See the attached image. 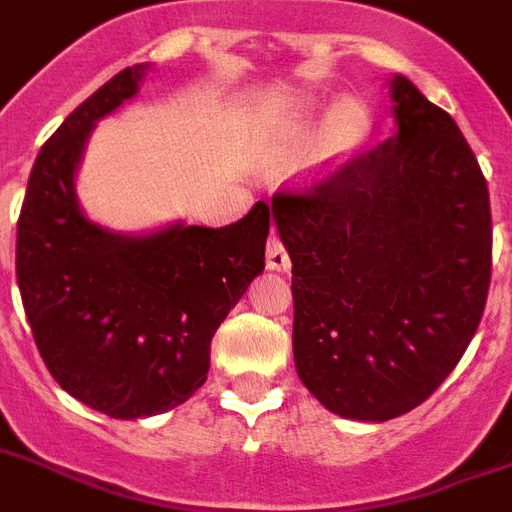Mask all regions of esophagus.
Here are the masks:
<instances>
[{
	"label": "esophagus",
	"instance_id": "esophagus-1",
	"mask_svg": "<svg viewBox=\"0 0 512 512\" xmlns=\"http://www.w3.org/2000/svg\"><path fill=\"white\" fill-rule=\"evenodd\" d=\"M265 263H268L270 270H278V273H286L291 268L289 252L281 244L278 236H270L268 239V249H265Z\"/></svg>",
	"mask_w": 512,
	"mask_h": 512
}]
</instances>
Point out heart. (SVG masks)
Returning <instances> with one entry per match:
<instances>
[{"label": "heart", "mask_w": 512, "mask_h": 512, "mask_svg": "<svg viewBox=\"0 0 512 512\" xmlns=\"http://www.w3.org/2000/svg\"><path fill=\"white\" fill-rule=\"evenodd\" d=\"M367 114L354 98H341L333 103L325 127H322V145L333 158L349 156L356 145L362 143Z\"/></svg>", "instance_id": "1"}]
</instances>
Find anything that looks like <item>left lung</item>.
I'll list each match as a JSON object with an SVG mask.
<instances>
[{"mask_svg":"<svg viewBox=\"0 0 512 512\" xmlns=\"http://www.w3.org/2000/svg\"><path fill=\"white\" fill-rule=\"evenodd\" d=\"M395 132L304 195L273 197L294 362L333 414L388 422L453 372L492 273L489 190L448 111L390 77Z\"/></svg>","mask_w":512,"mask_h":512,"instance_id":"obj_1","label":"left lung"}]
</instances>
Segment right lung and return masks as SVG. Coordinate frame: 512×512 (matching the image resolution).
<instances>
[{
  "label": "right lung",
  "instance_id": "1",
  "mask_svg": "<svg viewBox=\"0 0 512 512\" xmlns=\"http://www.w3.org/2000/svg\"><path fill=\"white\" fill-rule=\"evenodd\" d=\"M135 64L85 98L38 153L17 221V286L51 377L111 419L176 409L208 377L210 338L265 268L270 210L205 229L119 234L80 208L75 174L98 119L140 90Z\"/></svg>",
  "mask_w": 512,
  "mask_h": 512
}]
</instances>
